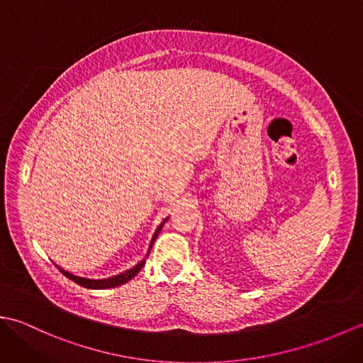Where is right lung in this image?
Returning <instances> with one entry per match:
<instances>
[{
  "instance_id": "obj_1",
  "label": "right lung",
  "mask_w": 363,
  "mask_h": 363,
  "mask_svg": "<svg viewBox=\"0 0 363 363\" xmlns=\"http://www.w3.org/2000/svg\"><path fill=\"white\" fill-rule=\"evenodd\" d=\"M165 221H167V220L162 221L160 225H159V228L156 229V233H154L151 245H150V248H148V254H150V251H151V248H152L154 240H156L159 233H160V229L164 228V223H165ZM148 254H146V257H148ZM143 265H145V259H143L142 262H138V264H137L135 267L130 268V269H126V272H123V273H120V274H117V276L107 277V279H89V277H81V276H74V274H72V273H68V272H65V269H62L60 267H57V268L60 269V272H62V274H65V276L68 277V279H72L73 282H76L78 285H82V287L94 289V290H104V289L118 287V285L130 281L138 272H140Z\"/></svg>"
}]
</instances>
